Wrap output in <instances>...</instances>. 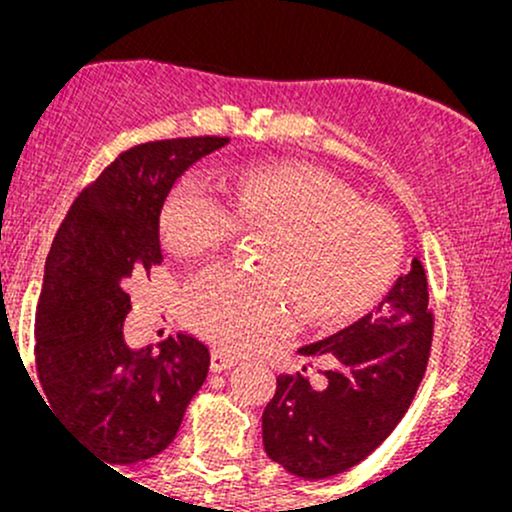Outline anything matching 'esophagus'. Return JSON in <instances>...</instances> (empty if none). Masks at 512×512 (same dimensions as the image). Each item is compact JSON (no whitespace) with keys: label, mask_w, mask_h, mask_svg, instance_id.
Segmentation results:
<instances>
[{"label":"esophagus","mask_w":512,"mask_h":512,"mask_svg":"<svg viewBox=\"0 0 512 512\" xmlns=\"http://www.w3.org/2000/svg\"><path fill=\"white\" fill-rule=\"evenodd\" d=\"M236 363H238V358L223 354V351H214V354H211V370H214V373H223V370H231L233 366H236Z\"/></svg>","instance_id":"1"}]
</instances>
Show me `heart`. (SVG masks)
I'll list each match as a JSON object with an SVG mask.
<instances>
[{
	"instance_id": "1",
	"label": "heart",
	"mask_w": 512,
	"mask_h": 512,
	"mask_svg": "<svg viewBox=\"0 0 512 512\" xmlns=\"http://www.w3.org/2000/svg\"><path fill=\"white\" fill-rule=\"evenodd\" d=\"M223 200L202 173L182 175L163 207V236L180 255L221 248L245 231H269L262 264L248 274L214 264L187 281L180 313L219 349H260L298 322L337 325L361 315L390 286L402 260V228L383 207L305 163H260L223 180Z\"/></svg>"
}]
</instances>
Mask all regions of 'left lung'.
Listing matches in <instances>:
<instances>
[{
	"instance_id": "left-lung-1",
	"label": "left lung",
	"mask_w": 512,
	"mask_h": 512,
	"mask_svg": "<svg viewBox=\"0 0 512 512\" xmlns=\"http://www.w3.org/2000/svg\"><path fill=\"white\" fill-rule=\"evenodd\" d=\"M431 342L426 272L414 257L373 313L298 349L303 356H332L322 390L301 373L276 378L262 414L267 455L301 479H327L356 467L407 414Z\"/></svg>"
}]
</instances>
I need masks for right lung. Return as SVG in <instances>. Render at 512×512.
<instances>
[{
  "label": "right lung",
  "mask_w": 512,
  "mask_h": 512,
  "mask_svg": "<svg viewBox=\"0 0 512 512\" xmlns=\"http://www.w3.org/2000/svg\"><path fill=\"white\" fill-rule=\"evenodd\" d=\"M226 144L228 137H187L134 146L74 199L52 240L35 310L38 380L64 426L108 464L166 450L207 380L209 349L199 339L178 334L156 351H134L122 325L132 281L163 262L170 190Z\"/></svg>",
  "instance_id": "right-lung-1"
}]
</instances>
